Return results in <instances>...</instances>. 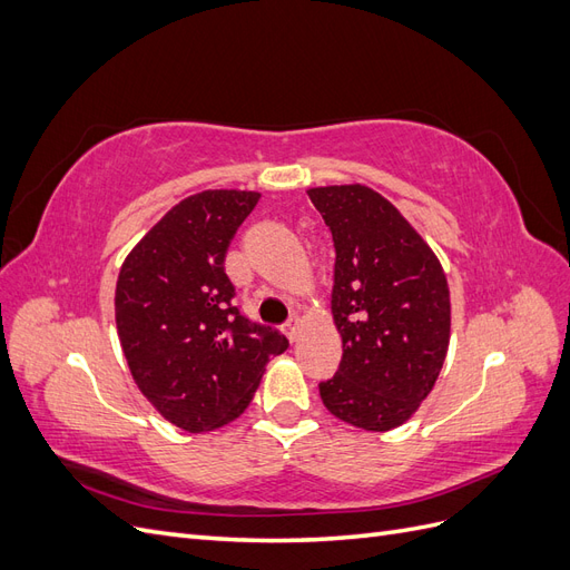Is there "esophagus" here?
Returning <instances> with one entry per match:
<instances>
[{
	"mask_svg": "<svg viewBox=\"0 0 570 570\" xmlns=\"http://www.w3.org/2000/svg\"><path fill=\"white\" fill-rule=\"evenodd\" d=\"M283 333L287 335L289 342H297V340H299V333H302V321H299L297 316L289 318V321L283 325Z\"/></svg>",
	"mask_w": 570,
	"mask_h": 570,
	"instance_id": "1",
	"label": "esophagus"
}]
</instances>
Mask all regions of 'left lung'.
I'll return each mask as SVG.
<instances>
[{
  "label": "left lung",
  "mask_w": 570,
  "mask_h": 570,
  "mask_svg": "<svg viewBox=\"0 0 570 570\" xmlns=\"http://www.w3.org/2000/svg\"><path fill=\"white\" fill-rule=\"evenodd\" d=\"M335 243L337 373L321 383L335 419L368 433L406 423L435 387L452 333L450 285L435 252L366 185L306 189Z\"/></svg>",
  "instance_id": "8db88e82"
}]
</instances>
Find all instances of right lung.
I'll return each mask as SVG.
<instances>
[{
	"label": "right lung",
	"mask_w": 570,
	"mask_h": 570,
	"mask_svg": "<svg viewBox=\"0 0 570 570\" xmlns=\"http://www.w3.org/2000/svg\"><path fill=\"white\" fill-rule=\"evenodd\" d=\"M262 199L252 189H202L154 223L116 281V327L135 385L185 433L235 421L289 342L230 306L226 252Z\"/></svg>",
	"instance_id": "obj_1"
}]
</instances>
